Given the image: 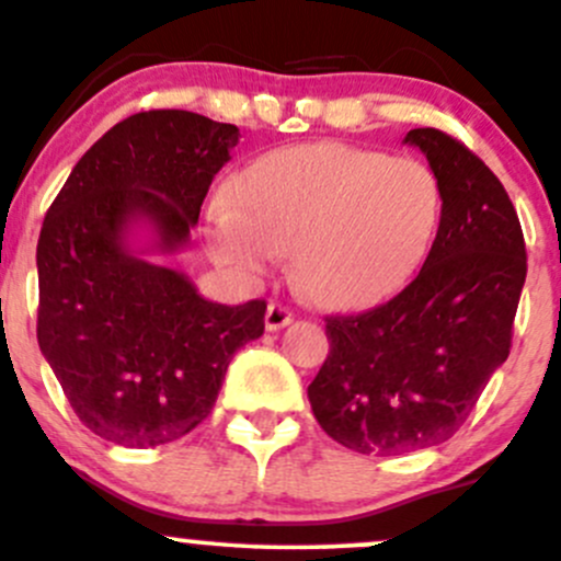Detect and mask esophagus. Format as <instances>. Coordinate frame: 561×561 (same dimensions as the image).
Segmentation results:
<instances>
[{
    "mask_svg": "<svg viewBox=\"0 0 561 561\" xmlns=\"http://www.w3.org/2000/svg\"><path fill=\"white\" fill-rule=\"evenodd\" d=\"M289 321H293V311H289L287 306H282V302H268V308H266V330L268 332L282 330V327H287Z\"/></svg>",
    "mask_w": 561,
    "mask_h": 561,
    "instance_id": "esophagus-1",
    "label": "esophagus"
}]
</instances>
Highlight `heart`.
I'll list each match as a JSON object with an SVG mask.
<instances>
[{"mask_svg":"<svg viewBox=\"0 0 561 561\" xmlns=\"http://www.w3.org/2000/svg\"><path fill=\"white\" fill-rule=\"evenodd\" d=\"M443 218L435 171L414 158L311 141L255 158L216 203L205 244L259 279L293 250L298 285L321 306L371 308L422 268Z\"/></svg>","mask_w":561,"mask_h":561,"instance_id":"obj_1","label":"heart"}]
</instances>
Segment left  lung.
Returning a JSON list of instances; mask_svg holds the SVG:
<instances>
[{
	"mask_svg": "<svg viewBox=\"0 0 561 561\" xmlns=\"http://www.w3.org/2000/svg\"><path fill=\"white\" fill-rule=\"evenodd\" d=\"M443 190L422 272L396 298L327 317L330 353L308 385L332 440L396 456L448 440L506 362L527 274L525 237L504 184L440 128H411Z\"/></svg>",
	"mask_w": 561,
	"mask_h": 561,
	"instance_id": "1",
	"label": "left lung"
}]
</instances>
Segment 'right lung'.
I'll list each match as a JSON object with an SVG mask.
<instances>
[{"instance_id": "1", "label": "right lung", "mask_w": 561, "mask_h": 561, "mask_svg": "<svg viewBox=\"0 0 561 561\" xmlns=\"http://www.w3.org/2000/svg\"><path fill=\"white\" fill-rule=\"evenodd\" d=\"M237 139L190 111L137 113L89 147L44 216L38 347L83 427L118 446L192 433L237 347L266 327V300L210 302L126 248L134 221L156 229L160 253L182 248Z\"/></svg>"}]
</instances>
